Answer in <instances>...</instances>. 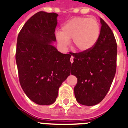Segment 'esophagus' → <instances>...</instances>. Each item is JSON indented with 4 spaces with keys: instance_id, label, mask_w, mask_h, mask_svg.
<instances>
[{
    "instance_id": "obj_1",
    "label": "esophagus",
    "mask_w": 128,
    "mask_h": 128,
    "mask_svg": "<svg viewBox=\"0 0 128 128\" xmlns=\"http://www.w3.org/2000/svg\"><path fill=\"white\" fill-rule=\"evenodd\" d=\"M70 62H71V63H72V62H74V57L72 56L70 57Z\"/></svg>"
}]
</instances>
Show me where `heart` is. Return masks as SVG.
<instances>
[{
	"mask_svg": "<svg viewBox=\"0 0 128 128\" xmlns=\"http://www.w3.org/2000/svg\"><path fill=\"white\" fill-rule=\"evenodd\" d=\"M101 34V27L95 18L77 16L68 20L62 25L61 31L56 32L58 44L62 49L69 45L72 39V46L79 51L85 52L95 46Z\"/></svg>",
	"mask_w": 128,
	"mask_h": 128,
	"instance_id": "heart-1",
	"label": "heart"
}]
</instances>
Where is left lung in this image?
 <instances>
[{"label": "left lung", "instance_id": "8db88e82", "mask_svg": "<svg viewBox=\"0 0 128 128\" xmlns=\"http://www.w3.org/2000/svg\"><path fill=\"white\" fill-rule=\"evenodd\" d=\"M101 34L95 46L78 53L70 52L74 57L71 74L78 82L74 95L78 103L94 106L100 103L109 91L116 71L117 43L114 33L103 19Z\"/></svg>", "mask_w": 128, "mask_h": 128}]
</instances>
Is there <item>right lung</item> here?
I'll list each match as a JSON object with an SVG mask.
<instances>
[{
    "label": "right lung",
    "instance_id": "right-lung-1",
    "mask_svg": "<svg viewBox=\"0 0 128 128\" xmlns=\"http://www.w3.org/2000/svg\"><path fill=\"white\" fill-rule=\"evenodd\" d=\"M58 14L40 11L26 21L17 38L19 82L26 95L39 105L56 101L58 89L70 74L71 54H62L50 43L56 41Z\"/></svg>",
    "mask_w": 128,
    "mask_h": 128
}]
</instances>
